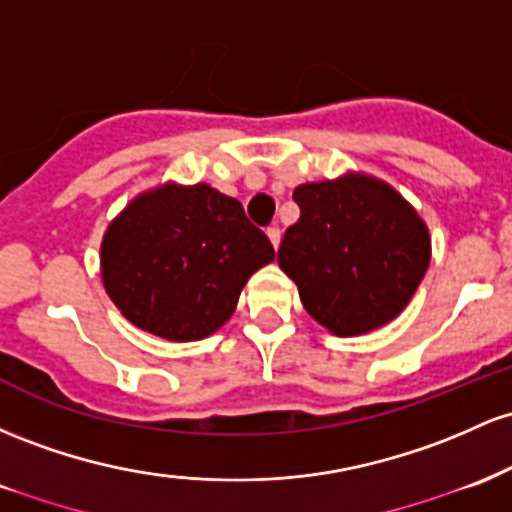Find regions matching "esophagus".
<instances>
[{"label": "esophagus", "mask_w": 512, "mask_h": 512, "mask_svg": "<svg viewBox=\"0 0 512 512\" xmlns=\"http://www.w3.org/2000/svg\"><path fill=\"white\" fill-rule=\"evenodd\" d=\"M266 234H268V239H271L273 249H278V246H280V229L278 227H268Z\"/></svg>", "instance_id": "esophagus-1"}]
</instances>
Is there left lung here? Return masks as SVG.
<instances>
[{"label":"left lung","mask_w":512,"mask_h":512,"mask_svg":"<svg viewBox=\"0 0 512 512\" xmlns=\"http://www.w3.org/2000/svg\"><path fill=\"white\" fill-rule=\"evenodd\" d=\"M300 220L287 227L278 266L307 314L333 336H360L399 317L430 263L423 217L394 186L363 171L302 183Z\"/></svg>","instance_id":"1"}]
</instances>
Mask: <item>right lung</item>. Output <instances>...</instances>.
<instances>
[{"label": "right lung", "instance_id": "add662e5", "mask_svg": "<svg viewBox=\"0 0 512 512\" xmlns=\"http://www.w3.org/2000/svg\"><path fill=\"white\" fill-rule=\"evenodd\" d=\"M275 258L237 198L210 183H159L108 222L101 280L137 329L188 343L227 324L244 285Z\"/></svg>", "mask_w": 512, "mask_h": 512}]
</instances>
